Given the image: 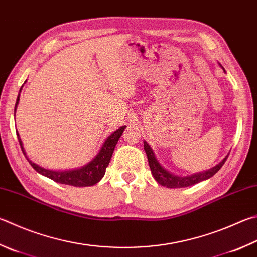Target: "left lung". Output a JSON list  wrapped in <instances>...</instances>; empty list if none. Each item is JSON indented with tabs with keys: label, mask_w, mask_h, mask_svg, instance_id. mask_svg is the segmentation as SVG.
<instances>
[{
	"label": "left lung",
	"mask_w": 257,
	"mask_h": 257,
	"mask_svg": "<svg viewBox=\"0 0 257 257\" xmlns=\"http://www.w3.org/2000/svg\"><path fill=\"white\" fill-rule=\"evenodd\" d=\"M223 71H225V69H223ZM144 149L145 152H146V155L148 158V164H149V167H151L152 175L154 176V179L157 181V183H160L161 185L166 186V188H171V189L186 188V186L194 185L199 183V182L210 179V177L213 176L219 170L221 169L222 165L225 164L228 155H229V154H228V155L223 158L219 164H217L216 166H213L207 171L199 172V173H194L186 176H180V175H175L173 173H171V172L167 171L165 167L162 166L161 163L158 162L155 153L153 151V148L149 146V144L146 141H144Z\"/></svg>",
	"instance_id": "left-lung-1"
}]
</instances>
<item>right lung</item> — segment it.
<instances>
[{
	"instance_id": "add662e5",
	"label": "right lung",
	"mask_w": 257,
	"mask_h": 257,
	"mask_svg": "<svg viewBox=\"0 0 257 257\" xmlns=\"http://www.w3.org/2000/svg\"><path fill=\"white\" fill-rule=\"evenodd\" d=\"M21 90L22 87L20 88V92ZM20 92H19V95L17 97V102H16L15 118H16L17 106L19 104V100H20ZM124 128L125 125H122V127L116 129L114 133H112L110 136H108V138L105 139L103 145H102V147L100 148L99 153L96 154V156L93 158L91 162H88L87 164H85L82 167H78V169L67 170V171L47 170L45 169V167H41L38 164H36V163H34L28 158L18 130H17V136L19 139V143H20L22 153L25 154V156L28 160V162L30 163V165L34 167L39 174L48 177V179L57 182V183H60V184H66V185L81 188V186H92L102 180V177H103L105 174V169L108 167L109 163L111 161V157H112L115 145L118 143L121 135H122Z\"/></svg>"
}]
</instances>
